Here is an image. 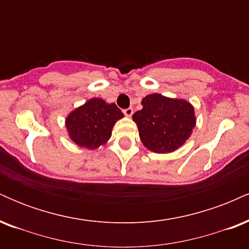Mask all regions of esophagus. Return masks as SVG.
<instances>
[{
	"mask_svg": "<svg viewBox=\"0 0 249 249\" xmlns=\"http://www.w3.org/2000/svg\"><path fill=\"white\" fill-rule=\"evenodd\" d=\"M123 112H124V115L126 116V117H131V116L133 115V108H132V107L125 108V110L123 111Z\"/></svg>",
	"mask_w": 249,
	"mask_h": 249,
	"instance_id": "34e87169",
	"label": "esophagus"
}]
</instances>
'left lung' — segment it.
Returning a JSON list of instances; mask_svg holds the SVG:
<instances>
[{
	"mask_svg": "<svg viewBox=\"0 0 249 249\" xmlns=\"http://www.w3.org/2000/svg\"><path fill=\"white\" fill-rule=\"evenodd\" d=\"M132 116L144 146L154 153H171L191 137L196 127L194 107L186 99L151 93Z\"/></svg>",
	"mask_w": 249,
	"mask_h": 249,
	"instance_id": "left-lung-1",
	"label": "left lung"
}]
</instances>
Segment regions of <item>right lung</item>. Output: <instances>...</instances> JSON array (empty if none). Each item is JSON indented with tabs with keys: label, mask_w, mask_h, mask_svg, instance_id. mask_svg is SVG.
Returning a JSON list of instances; mask_svg holds the SVG:
<instances>
[{
	"label": "right lung",
	"mask_w": 249,
	"mask_h": 249,
	"mask_svg": "<svg viewBox=\"0 0 249 249\" xmlns=\"http://www.w3.org/2000/svg\"><path fill=\"white\" fill-rule=\"evenodd\" d=\"M124 115L115 103L102 98H90L73 108L65 118L69 138L79 147L96 150L108 142L117 121Z\"/></svg>",
	"instance_id": "add662e5"
}]
</instances>
